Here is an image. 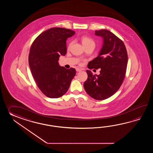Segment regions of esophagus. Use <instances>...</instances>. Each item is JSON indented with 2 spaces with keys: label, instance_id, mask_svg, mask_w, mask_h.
Segmentation results:
<instances>
[{
  "label": "esophagus",
  "instance_id": "1",
  "mask_svg": "<svg viewBox=\"0 0 153 153\" xmlns=\"http://www.w3.org/2000/svg\"><path fill=\"white\" fill-rule=\"evenodd\" d=\"M76 71L77 72H80L81 71V69L80 68H76Z\"/></svg>",
  "mask_w": 153,
  "mask_h": 153
}]
</instances>
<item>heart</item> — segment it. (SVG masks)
Instances as JSON below:
<instances>
[{"label": "heart", "mask_w": 153, "mask_h": 153, "mask_svg": "<svg viewBox=\"0 0 153 153\" xmlns=\"http://www.w3.org/2000/svg\"><path fill=\"white\" fill-rule=\"evenodd\" d=\"M81 41L83 46L85 47H87L88 46L91 45H94V41L93 39H91V38L87 36H82L81 37ZM72 45V42H69L68 45V49H69Z\"/></svg>", "instance_id": "heart-1"}]
</instances>
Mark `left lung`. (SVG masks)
<instances>
[{
    "label": "left lung",
    "mask_w": 153,
    "mask_h": 153,
    "mask_svg": "<svg viewBox=\"0 0 153 153\" xmlns=\"http://www.w3.org/2000/svg\"><path fill=\"white\" fill-rule=\"evenodd\" d=\"M96 36L103 39L99 55L88 63V68L101 69L99 75L87 70L88 78L84 87L91 97L104 100L110 97L120 88L127 67L128 56L124 42L107 29L95 31Z\"/></svg>",
    "instance_id": "left-lung-1"
}]
</instances>
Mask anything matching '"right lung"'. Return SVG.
I'll return each mask as SVG.
<instances>
[{
    "mask_svg": "<svg viewBox=\"0 0 153 153\" xmlns=\"http://www.w3.org/2000/svg\"><path fill=\"white\" fill-rule=\"evenodd\" d=\"M75 32L55 27L36 37L30 48L28 62L33 76L40 91L48 97L57 98L65 94L76 74L59 65L60 55L67 52L66 40Z\"/></svg>",
    "mask_w": 153,
    "mask_h": 153,
    "instance_id": "1",
    "label": "right lung"
}]
</instances>
